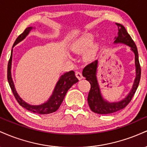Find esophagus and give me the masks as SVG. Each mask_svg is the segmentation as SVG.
I'll list each match as a JSON object with an SVG mask.
<instances>
[{
	"instance_id": "obj_1",
	"label": "esophagus",
	"mask_w": 147,
	"mask_h": 147,
	"mask_svg": "<svg viewBox=\"0 0 147 147\" xmlns=\"http://www.w3.org/2000/svg\"><path fill=\"white\" fill-rule=\"evenodd\" d=\"M75 75H76V77H77V78L79 79V80H81V79H82L84 78V77H83V75H82V74L81 73V72H76Z\"/></svg>"
}]
</instances>
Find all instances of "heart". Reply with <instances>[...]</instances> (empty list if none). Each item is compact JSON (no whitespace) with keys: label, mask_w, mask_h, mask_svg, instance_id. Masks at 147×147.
I'll return each mask as SVG.
<instances>
[{"label":"heart","mask_w":147,"mask_h":147,"mask_svg":"<svg viewBox=\"0 0 147 147\" xmlns=\"http://www.w3.org/2000/svg\"><path fill=\"white\" fill-rule=\"evenodd\" d=\"M95 35L92 33H86L81 36L80 38L76 41L75 43L72 44V50L75 52H79L82 53L86 50L89 47H90L95 41ZM97 50V46L96 45H92L90 50L86 54V59L87 61H90L93 59L95 56L96 51Z\"/></svg>","instance_id":"obj_1"}]
</instances>
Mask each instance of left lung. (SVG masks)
<instances>
[{"mask_svg":"<svg viewBox=\"0 0 147 147\" xmlns=\"http://www.w3.org/2000/svg\"><path fill=\"white\" fill-rule=\"evenodd\" d=\"M118 27L117 36L115 37V44L122 43L129 45L131 50L135 55V64H136V78L133 82V87L130 90L129 93L126 95L125 98L118 102H110L103 97L99 88L98 81L97 78V67H98V60L87 65L84 68L82 75L86 79L90 84V90L88 96V103L90 106V110L97 114H110L117 112L125 108L132 99L135 92L137 90L139 85L141 77V68L138 59V49L134 41L128 34L127 31L122 25L116 23Z\"/></svg>","mask_w":147,"mask_h":147,"instance_id":"1","label":"left lung"}]
</instances>
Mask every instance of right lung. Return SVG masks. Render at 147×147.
<instances>
[{"label":"right lung","instance_id":"1","mask_svg":"<svg viewBox=\"0 0 147 147\" xmlns=\"http://www.w3.org/2000/svg\"><path fill=\"white\" fill-rule=\"evenodd\" d=\"M32 29L33 27H29V28H26L25 31L18 36V38H16V41L14 42V45H13L12 50H11V56H10V59L9 62H8L7 65V80L15 98H16L18 104L21 106H23V108H25L28 111L42 115L52 113L55 112V111L58 110L62 102H63L66 92L71 88L73 84L77 83L79 80L75 77V72L72 71V70L64 73L63 75L61 76L58 82H57L56 86H55L53 92H52V94L50 97V98L46 102L41 104H39V105H31V104L25 102L24 100L21 99V97H20V96L18 95L17 92H16V88H15L14 82H13L12 77H11V62H12L13 48L16 44H18V43H20L23 39H25V37L29 34L30 32Z\"/></svg>","mask_w":147,"mask_h":147}]
</instances>
